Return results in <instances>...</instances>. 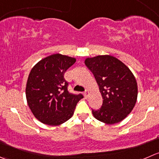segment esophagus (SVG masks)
Returning a JSON list of instances; mask_svg holds the SVG:
<instances>
[{
    "instance_id": "34e87169",
    "label": "esophagus",
    "mask_w": 159,
    "mask_h": 159,
    "mask_svg": "<svg viewBox=\"0 0 159 159\" xmlns=\"http://www.w3.org/2000/svg\"><path fill=\"white\" fill-rule=\"evenodd\" d=\"M84 97H85V98H88V97H89V92L88 90H86L85 92H84Z\"/></svg>"
}]
</instances>
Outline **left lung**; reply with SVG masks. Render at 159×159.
<instances>
[{"label":"left lung","mask_w":159,"mask_h":159,"mask_svg":"<svg viewBox=\"0 0 159 159\" xmlns=\"http://www.w3.org/2000/svg\"><path fill=\"white\" fill-rule=\"evenodd\" d=\"M92 72L102 97V106L92 109L94 117L106 124L120 122L130 113L138 98V84L131 70L110 55H98L84 61Z\"/></svg>","instance_id":"8db88e82"}]
</instances>
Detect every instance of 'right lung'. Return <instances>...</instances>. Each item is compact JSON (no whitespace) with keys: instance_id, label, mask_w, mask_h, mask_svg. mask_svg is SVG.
<instances>
[{"instance_id":"add662e5","label":"right lung","mask_w":159,"mask_h":159,"mask_svg":"<svg viewBox=\"0 0 159 159\" xmlns=\"http://www.w3.org/2000/svg\"><path fill=\"white\" fill-rule=\"evenodd\" d=\"M76 62L75 57L55 53L39 61L32 68L26 83L28 105L34 116L44 124L58 126L73 116L83 98L67 91L66 70Z\"/></svg>"}]
</instances>
